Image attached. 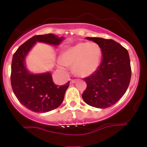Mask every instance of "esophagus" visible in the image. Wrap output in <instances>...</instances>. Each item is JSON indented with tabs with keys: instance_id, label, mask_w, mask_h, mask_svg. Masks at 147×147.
Instances as JSON below:
<instances>
[{
	"instance_id": "1",
	"label": "esophagus",
	"mask_w": 147,
	"mask_h": 147,
	"mask_svg": "<svg viewBox=\"0 0 147 147\" xmlns=\"http://www.w3.org/2000/svg\"><path fill=\"white\" fill-rule=\"evenodd\" d=\"M75 82H76V81L74 80V79H71V80H70V84H75Z\"/></svg>"
}]
</instances>
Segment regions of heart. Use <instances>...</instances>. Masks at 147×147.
<instances>
[{"label": "heart", "mask_w": 147, "mask_h": 147, "mask_svg": "<svg viewBox=\"0 0 147 147\" xmlns=\"http://www.w3.org/2000/svg\"><path fill=\"white\" fill-rule=\"evenodd\" d=\"M102 49L95 42H80L62 52L58 67L65 70L72 66V72L77 77H87L96 72L100 65Z\"/></svg>", "instance_id": "1"}]
</instances>
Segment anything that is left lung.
Instances as JSON below:
<instances>
[{
  "mask_svg": "<svg viewBox=\"0 0 147 147\" xmlns=\"http://www.w3.org/2000/svg\"><path fill=\"white\" fill-rule=\"evenodd\" d=\"M86 38L100 46L102 59L96 72L84 78L87 88L82 98L91 106L106 109L117 103L129 87L131 77L129 52L112 39L100 37Z\"/></svg>",
  "mask_w": 147,
  "mask_h": 147,
  "instance_id": "left-lung-1",
  "label": "left lung"
}]
</instances>
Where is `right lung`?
<instances>
[{
    "mask_svg": "<svg viewBox=\"0 0 147 147\" xmlns=\"http://www.w3.org/2000/svg\"><path fill=\"white\" fill-rule=\"evenodd\" d=\"M64 37L52 34L34 36L25 42L13 55L11 84L21 104L35 113H46L57 109L63 102L69 82L63 86L55 84L50 72L32 73L25 65V59L37 42L57 46Z\"/></svg>",
    "mask_w": 147,
    "mask_h": 147,
    "instance_id": "1",
    "label": "right lung"
}]
</instances>
